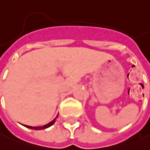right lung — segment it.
<instances>
[{
    "label": "right lung",
    "instance_id": "obj_1",
    "mask_svg": "<svg viewBox=\"0 0 150 150\" xmlns=\"http://www.w3.org/2000/svg\"><path fill=\"white\" fill-rule=\"evenodd\" d=\"M57 116H58V115H57V117L53 119V120H52L51 122H50L49 123H47V124H45V125H44V126H42V127H31V126H28V125H23V126L26 127H28V128H30V129H33V130L45 129V128H48V127H51L52 125H53V123L55 122V121H56Z\"/></svg>",
    "mask_w": 150,
    "mask_h": 150
}]
</instances>
